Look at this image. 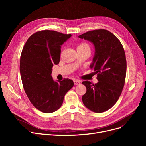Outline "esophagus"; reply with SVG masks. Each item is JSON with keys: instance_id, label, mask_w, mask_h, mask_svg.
I'll list each match as a JSON object with an SVG mask.
<instances>
[{"instance_id": "1", "label": "esophagus", "mask_w": 146, "mask_h": 146, "mask_svg": "<svg viewBox=\"0 0 146 146\" xmlns=\"http://www.w3.org/2000/svg\"><path fill=\"white\" fill-rule=\"evenodd\" d=\"M73 82H74V84L75 85H80V82L78 80H74Z\"/></svg>"}]
</instances>
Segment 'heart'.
I'll list each match as a JSON object with an SVG mask.
<instances>
[{
    "label": "heart",
    "mask_w": 146,
    "mask_h": 146,
    "mask_svg": "<svg viewBox=\"0 0 146 146\" xmlns=\"http://www.w3.org/2000/svg\"><path fill=\"white\" fill-rule=\"evenodd\" d=\"M77 49H78V50H90V46L87 42H80L78 45Z\"/></svg>",
    "instance_id": "obj_1"
}]
</instances>
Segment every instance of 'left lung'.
<instances>
[{
  "mask_svg": "<svg viewBox=\"0 0 146 146\" xmlns=\"http://www.w3.org/2000/svg\"><path fill=\"white\" fill-rule=\"evenodd\" d=\"M92 42L95 54L90 68L97 73V83L82 82L86 92L82 96L83 104L96 113L104 112L115 104L124 86L127 61L120 41L104 29L90 31L79 36Z\"/></svg>",
  "mask_w": 146,
  "mask_h": 146,
  "instance_id": "left-lung-1",
  "label": "left lung"
}]
</instances>
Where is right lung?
<instances>
[{"instance_id": "obj_1", "label": "right lung", "mask_w": 146, "mask_h": 146, "mask_svg": "<svg viewBox=\"0 0 146 146\" xmlns=\"http://www.w3.org/2000/svg\"><path fill=\"white\" fill-rule=\"evenodd\" d=\"M71 36L56 31H40L30 36L22 49L20 73L23 87L30 102L44 113L58 110L74 85L71 79L54 82L51 76L53 65L60 62L61 45Z\"/></svg>"}]
</instances>
